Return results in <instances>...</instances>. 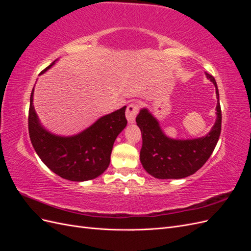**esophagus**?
I'll return each instance as SVG.
<instances>
[{
	"label": "esophagus",
	"mask_w": 251,
	"mask_h": 251,
	"mask_svg": "<svg viewBox=\"0 0 251 251\" xmlns=\"http://www.w3.org/2000/svg\"><path fill=\"white\" fill-rule=\"evenodd\" d=\"M138 111H139V104L137 102H132L127 105L126 115V119L128 121V124L134 123L135 118L138 114Z\"/></svg>",
	"instance_id": "esophagus-1"
}]
</instances>
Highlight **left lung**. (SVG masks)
Masks as SVG:
<instances>
[{"label": "left lung", "mask_w": 251, "mask_h": 251, "mask_svg": "<svg viewBox=\"0 0 251 251\" xmlns=\"http://www.w3.org/2000/svg\"><path fill=\"white\" fill-rule=\"evenodd\" d=\"M206 76L216 87L218 96L217 120L211 131L198 139L176 140L163 134L158 121L147 110L142 109L136 123L142 135L140 161L151 176L158 179H180L195 174L208 160L221 134L222 112L219 101L217 82L210 74Z\"/></svg>", "instance_id": "8db88e82"}]
</instances>
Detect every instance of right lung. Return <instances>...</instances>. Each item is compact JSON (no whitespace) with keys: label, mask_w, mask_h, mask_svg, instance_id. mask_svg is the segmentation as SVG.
I'll return each mask as SVG.
<instances>
[{"label":"right lung","mask_w":251,"mask_h":251,"mask_svg":"<svg viewBox=\"0 0 251 251\" xmlns=\"http://www.w3.org/2000/svg\"><path fill=\"white\" fill-rule=\"evenodd\" d=\"M55 60L42 73L46 72ZM30 95L28 130L30 140L42 161L59 177L70 181L94 179L108 169L113 144L126 127L124 107L98 119L87 130L71 137L53 135L41 126Z\"/></svg>","instance_id":"add662e5"}]
</instances>
